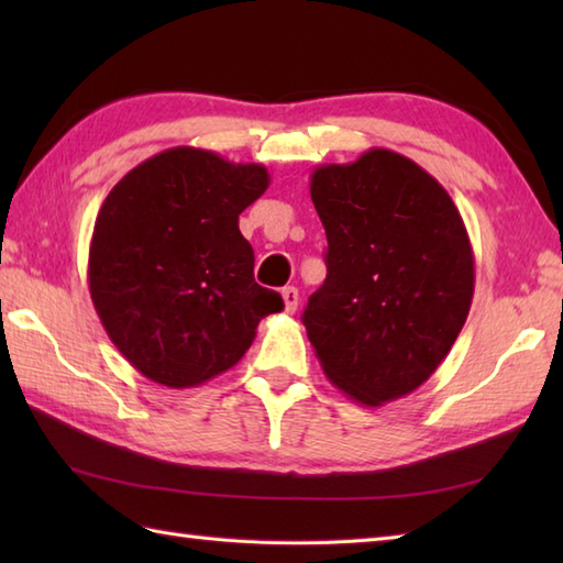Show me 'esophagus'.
I'll list each match as a JSON object with an SVG mask.
<instances>
[{
	"label": "esophagus",
	"instance_id": "esophagus-1",
	"mask_svg": "<svg viewBox=\"0 0 563 563\" xmlns=\"http://www.w3.org/2000/svg\"><path fill=\"white\" fill-rule=\"evenodd\" d=\"M280 295H283L285 312H288V314H295L297 302H300V292H297V288H292V285H288V288H283V290H280Z\"/></svg>",
	"mask_w": 563,
	"mask_h": 563
}]
</instances>
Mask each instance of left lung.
<instances>
[{
	"label": "left lung",
	"instance_id": "obj_1",
	"mask_svg": "<svg viewBox=\"0 0 563 563\" xmlns=\"http://www.w3.org/2000/svg\"><path fill=\"white\" fill-rule=\"evenodd\" d=\"M309 194L327 230V280L302 314L333 387L363 406L418 389L445 361L470 314L474 251L433 176L369 147L321 164Z\"/></svg>",
	"mask_w": 563,
	"mask_h": 563
}]
</instances>
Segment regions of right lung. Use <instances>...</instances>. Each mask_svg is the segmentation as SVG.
<instances>
[{
    "mask_svg": "<svg viewBox=\"0 0 563 563\" xmlns=\"http://www.w3.org/2000/svg\"><path fill=\"white\" fill-rule=\"evenodd\" d=\"M271 184L263 164L172 147L130 169L93 224L89 292L101 324L137 373L198 387L242 361L283 297L254 280L239 214Z\"/></svg>",
    "mask_w": 563,
    "mask_h": 563,
    "instance_id": "add662e5",
    "label": "right lung"
}]
</instances>
